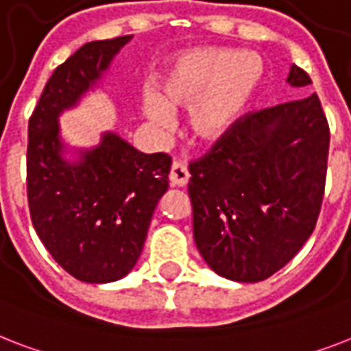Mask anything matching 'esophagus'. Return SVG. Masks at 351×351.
I'll use <instances>...</instances> for the list:
<instances>
[{
	"label": "esophagus",
	"mask_w": 351,
	"mask_h": 351,
	"mask_svg": "<svg viewBox=\"0 0 351 351\" xmlns=\"http://www.w3.org/2000/svg\"><path fill=\"white\" fill-rule=\"evenodd\" d=\"M189 169L185 166L184 162H173L169 171V182L175 187H184L189 182Z\"/></svg>",
	"instance_id": "34e87169"
}]
</instances>
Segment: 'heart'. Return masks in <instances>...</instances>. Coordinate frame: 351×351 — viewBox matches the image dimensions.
I'll use <instances>...</instances> for the list:
<instances>
[{
  "label": "heart",
  "instance_id": "heart-1",
  "mask_svg": "<svg viewBox=\"0 0 351 351\" xmlns=\"http://www.w3.org/2000/svg\"><path fill=\"white\" fill-rule=\"evenodd\" d=\"M254 53L200 48L182 53L160 86L144 90L142 104L155 126L169 128L173 108L187 106V128L198 141H216L241 115L261 79Z\"/></svg>",
  "mask_w": 351,
  "mask_h": 351
}]
</instances>
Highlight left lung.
Returning a JSON list of instances; mask_svg holds the SVG:
<instances>
[{
    "label": "left lung",
    "mask_w": 351,
    "mask_h": 351,
    "mask_svg": "<svg viewBox=\"0 0 351 351\" xmlns=\"http://www.w3.org/2000/svg\"><path fill=\"white\" fill-rule=\"evenodd\" d=\"M290 86L312 84L292 64ZM330 128L317 93L236 119L189 164L193 234L216 274L258 283L314 232L323 204Z\"/></svg>",
    "instance_id": "8db88e82"
}]
</instances>
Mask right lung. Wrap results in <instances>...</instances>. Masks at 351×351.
Returning a JSON list of instances; mask_svg holds the SVG:
<instances>
[{"instance_id": "obj_1", "label": "right lung", "mask_w": 351, "mask_h": 351, "mask_svg": "<svg viewBox=\"0 0 351 351\" xmlns=\"http://www.w3.org/2000/svg\"><path fill=\"white\" fill-rule=\"evenodd\" d=\"M131 37L82 45L53 70L28 121L34 229L57 263L86 283L117 281L135 267L156 204L169 187L171 156L141 153L115 133H104L77 164L61 156L57 117L101 79Z\"/></svg>"}]
</instances>
